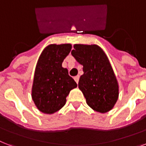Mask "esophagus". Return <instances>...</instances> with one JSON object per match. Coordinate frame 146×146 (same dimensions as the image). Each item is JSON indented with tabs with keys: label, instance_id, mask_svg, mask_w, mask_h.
<instances>
[{
	"label": "esophagus",
	"instance_id": "esophagus-1",
	"mask_svg": "<svg viewBox=\"0 0 146 146\" xmlns=\"http://www.w3.org/2000/svg\"><path fill=\"white\" fill-rule=\"evenodd\" d=\"M74 80H75L76 82L78 84V82H79V76H76L74 77Z\"/></svg>",
	"mask_w": 146,
	"mask_h": 146
}]
</instances>
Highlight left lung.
Masks as SVG:
<instances>
[{
  "instance_id": "8db88e82",
  "label": "left lung",
  "mask_w": 146,
  "mask_h": 146,
  "mask_svg": "<svg viewBox=\"0 0 146 146\" xmlns=\"http://www.w3.org/2000/svg\"><path fill=\"white\" fill-rule=\"evenodd\" d=\"M71 54L83 66L79 88L86 103L96 112L106 113L114 107L119 88L106 54L98 45L75 44Z\"/></svg>"
}]
</instances>
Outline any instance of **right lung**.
Segmentation results:
<instances>
[{"mask_svg": "<svg viewBox=\"0 0 146 146\" xmlns=\"http://www.w3.org/2000/svg\"><path fill=\"white\" fill-rule=\"evenodd\" d=\"M72 45L50 44L39 57L34 72L31 97L40 112L53 114L66 104V98L77 84L68 75L62 62L70 52Z\"/></svg>", "mask_w": 146, "mask_h": 146, "instance_id": "obj_1", "label": "right lung"}]
</instances>
